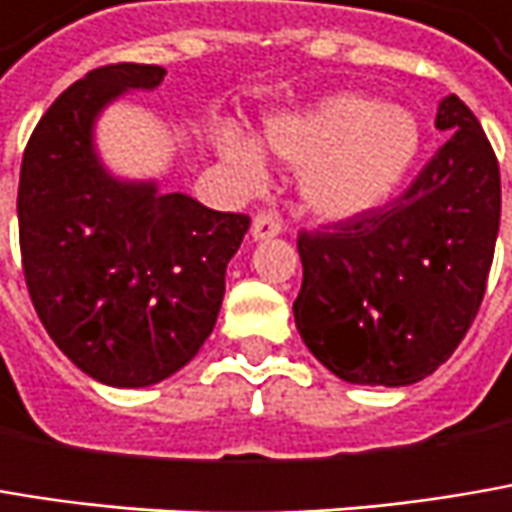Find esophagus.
<instances>
[{
	"label": "esophagus",
	"mask_w": 512,
	"mask_h": 512,
	"mask_svg": "<svg viewBox=\"0 0 512 512\" xmlns=\"http://www.w3.org/2000/svg\"><path fill=\"white\" fill-rule=\"evenodd\" d=\"M282 233V218L276 212H259L253 218V238H274Z\"/></svg>",
	"instance_id": "esophagus-1"
}]
</instances>
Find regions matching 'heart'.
Masks as SVG:
<instances>
[{"mask_svg":"<svg viewBox=\"0 0 512 512\" xmlns=\"http://www.w3.org/2000/svg\"><path fill=\"white\" fill-rule=\"evenodd\" d=\"M265 139L285 163L309 165L303 198L320 218H352L376 209L402 183L420 151V125L402 107L367 95H335L309 113L268 122ZM224 157L259 186L265 168L250 142L224 136Z\"/></svg>","mask_w":512,"mask_h":512,"instance_id":"b5f03b06","label":"heart"}]
</instances>
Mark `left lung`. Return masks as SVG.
<instances>
[{
    "instance_id": "left-lung-1",
    "label": "left lung",
    "mask_w": 512,
    "mask_h": 512,
    "mask_svg": "<svg viewBox=\"0 0 512 512\" xmlns=\"http://www.w3.org/2000/svg\"><path fill=\"white\" fill-rule=\"evenodd\" d=\"M437 128L449 139L402 195L297 236V332L344 382H420L481 309L501 218L498 160L457 95L443 98Z\"/></svg>"
}]
</instances>
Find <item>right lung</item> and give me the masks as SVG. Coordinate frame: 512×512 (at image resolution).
<instances>
[{
    "instance_id": "add662e5",
    "label": "right lung",
    "mask_w": 512,
    "mask_h": 512,
    "mask_svg": "<svg viewBox=\"0 0 512 512\" xmlns=\"http://www.w3.org/2000/svg\"><path fill=\"white\" fill-rule=\"evenodd\" d=\"M163 78L151 63L87 72L37 122L19 171V253L37 317L72 364L113 387L163 382L198 355L250 227L244 212L119 183L95 160L98 110Z\"/></svg>"
}]
</instances>
